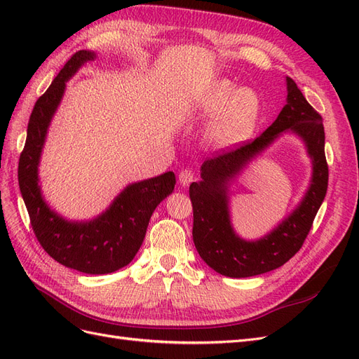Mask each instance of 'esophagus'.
Returning <instances> with one entry per match:
<instances>
[{
    "label": "esophagus",
    "mask_w": 359,
    "mask_h": 359,
    "mask_svg": "<svg viewBox=\"0 0 359 359\" xmlns=\"http://www.w3.org/2000/svg\"><path fill=\"white\" fill-rule=\"evenodd\" d=\"M193 180H194L193 170H190V169H182V170L180 172V184H181L182 187H187L190 182H193Z\"/></svg>",
    "instance_id": "esophagus-1"
}]
</instances>
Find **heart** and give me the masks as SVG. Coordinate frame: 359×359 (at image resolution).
<instances>
[{
    "mask_svg": "<svg viewBox=\"0 0 359 359\" xmlns=\"http://www.w3.org/2000/svg\"><path fill=\"white\" fill-rule=\"evenodd\" d=\"M262 102L253 90H240L229 81L215 83L199 104V115L217 118L210 137L217 147L243 142L257 126Z\"/></svg>",
    "mask_w": 359,
    "mask_h": 359,
    "instance_id": "1",
    "label": "heart"
}]
</instances>
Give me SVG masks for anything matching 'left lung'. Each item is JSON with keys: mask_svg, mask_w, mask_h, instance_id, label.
<instances>
[{"mask_svg": "<svg viewBox=\"0 0 359 359\" xmlns=\"http://www.w3.org/2000/svg\"><path fill=\"white\" fill-rule=\"evenodd\" d=\"M286 82L287 103L276 121L259 137L205 160L202 181L190 184L194 245L206 265L226 277H253L285 265L306 241L327 194L328 163L322 116L306 100L295 81L286 78ZM287 128L298 133L308 145L313 158L312 186L302 205L277 230L259 242H244L231 231L225 184Z\"/></svg>", "mask_w": 359, "mask_h": 359, "instance_id": "1", "label": "left lung"}]
</instances>
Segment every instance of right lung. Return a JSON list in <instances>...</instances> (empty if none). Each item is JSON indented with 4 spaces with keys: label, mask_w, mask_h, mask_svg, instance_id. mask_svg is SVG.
<instances>
[{
    "label": "right lung",
    "mask_w": 359,
    "mask_h": 359,
    "mask_svg": "<svg viewBox=\"0 0 359 359\" xmlns=\"http://www.w3.org/2000/svg\"><path fill=\"white\" fill-rule=\"evenodd\" d=\"M94 53L78 50L64 64L31 112L25 147L19 157V189L29 223L43 250L61 265L85 274H109L132 262L144 243L147 227L157 205L175 187V173L128 186L99 219L72 223L61 219L41 199L37 166L46 130L62 97L66 81Z\"/></svg>",
    "instance_id": "obj_1"
}]
</instances>
